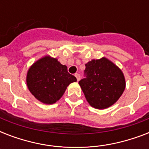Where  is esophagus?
Returning <instances> with one entry per match:
<instances>
[{
    "label": "esophagus",
    "instance_id": "obj_1",
    "mask_svg": "<svg viewBox=\"0 0 149 149\" xmlns=\"http://www.w3.org/2000/svg\"><path fill=\"white\" fill-rule=\"evenodd\" d=\"M75 77H77V81H79V79H80V75H79V73H76V74H75Z\"/></svg>",
    "mask_w": 149,
    "mask_h": 149
}]
</instances>
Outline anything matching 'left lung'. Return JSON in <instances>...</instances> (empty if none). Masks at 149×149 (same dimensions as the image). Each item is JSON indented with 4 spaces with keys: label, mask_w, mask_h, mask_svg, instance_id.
<instances>
[{
    "label": "left lung",
    "mask_w": 149,
    "mask_h": 149,
    "mask_svg": "<svg viewBox=\"0 0 149 149\" xmlns=\"http://www.w3.org/2000/svg\"><path fill=\"white\" fill-rule=\"evenodd\" d=\"M85 65L86 77L79 84L86 100L96 109L108 108L118 101L125 91L124 73L106 57L92 59Z\"/></svg>",
    "instance_id": "1"
}]
</instances>
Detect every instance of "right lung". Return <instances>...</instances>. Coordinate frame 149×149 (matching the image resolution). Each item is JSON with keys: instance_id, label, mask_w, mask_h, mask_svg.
Instances as JSON below:
<instances>
[{"instance_id": "add662e5", "label": "right lung", "mask_w": 149, "mask_h": 149, "mask_svg": "<svg viewBox=\"0 0 149 149\" xmlns=\"http://www.w3.org/2000/svg\"><path fill=\"white\" fill-rule=\"evenodd\" d=\"M73 82H77V78L68 72L67 66L49 55L35 62L27 72L26 84L29 91L45 104L58 101Z\"/></svg>"}]
</instances>
